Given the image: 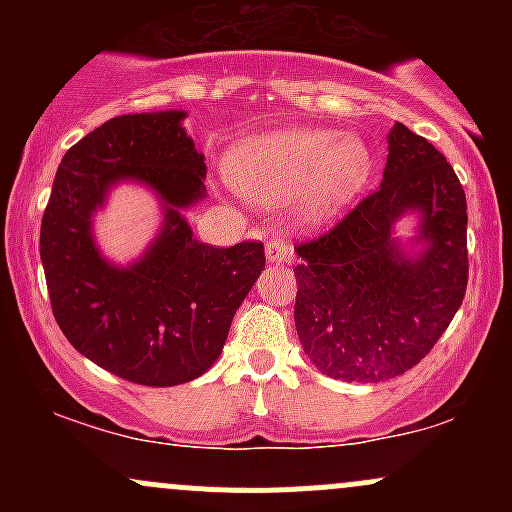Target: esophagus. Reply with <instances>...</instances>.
Masks as SVG:
<instances>
[{
  "mask_svg": "<svg viewBox=\"0 0 512 512\" xmlns=\"http://www.w3.org/2000/svg\"><path fill=\"white\" fill-rule=\"evenodd\" d=\"M267 260L276 262V264H284L293 260V245L286 238H272L267 243Z\"/></svg>",
  "mask_w": 512,
  "mask_h": 512,
  "instance_id": "obj_1",
  "label": "esophagus"
}]
</instances>
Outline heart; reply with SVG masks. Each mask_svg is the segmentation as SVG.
I'll return each instance as SVG.
<instances>
[{"instance_id":"1","label":"heart","mask_w":512,"mask_h":512,"mask_svg":"<svg viewBox=\"0 0 512 512\" xmlns=\"http://www.w3.org/2000/svg\"><path fill=\"white\" fill-rule=\"evenodd\" d=\"M373 170L368 146L334 129H286L243 142L228 180L257 207L296 202L305 221L327 223L363 190Z\"/></svg>"}]
</instances>
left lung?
I'll return each mask as SVG.
<instances>
[{
	"mask_svg": "<svg viewBox=\"0 0 512 512\" xmlns=\"http://www.w3.org/2000/svg\"><path fill=\"white\" fill-rule=\"evenodd\" d=\"M387 144L378 190L296 248L298 339L320 373L344 383H380L414 368L467 291V197L455 170L402 122ZM409 213L420 226L404 246L394 226Z\"/></svg>",
	"mask_w": 512,
	"mask_h": 512,
	"instance_id": "1",
	"label": "left lung"
}]
</instances>
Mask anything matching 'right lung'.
I'll return each mask as SVG.
<instances>
[{"label": "right lung", "mask_w": 512, "mask_h": 512, "mask_svg": "<svg viewBox=\"0 0 512 512\" xmlns=\"http://www.w3.org/2000/svg\"><path fill=\"white\" fill-rule=\"evenodd\" d=\"M185 110L120 115L62 158L40 226V260L57 325L88 361L137 385L170 387L207 373L240 303L264 269L262 243L214 248L182 209L207 197L204 156ZM162 199L164 226L139 261H105L92 214L120 181Z\"/></svg>", "instance_id": "add662e5"}]
</instances>
